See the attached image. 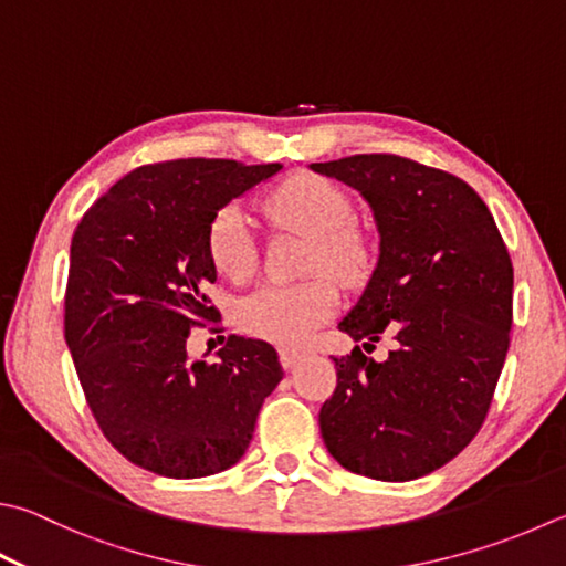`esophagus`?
Listing matches in <instances>:
<instances>
[{
  "instance_id": "34e87169",
  "label": "esophagus",
  "mask_w": 566,
  "mask_h": 566,
  "mask_svg": "<svg viewBox=\"0 0 566 566\" xmlns=\"http://www.w3.org/2000/svg\"><path fill=\"white\" fill-rule=\"evenodd\" d=\"M301 359H303V352H295V349H281V365H283V369H293Z\"/></svg>"
}]
</instances>
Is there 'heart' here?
<instances>
[{
  "label": "heart",
  "instance_id": "1",
  "mask_svg": "<svg viewBox=\"0 0 566 566\" xmlns=\"http://www.w3.org/2000/svg\"><path fill=\"white\" fill-rule=\"evenodd\" d=\"M265 211L313 239L311 271H329L355 283L369 269V249L352 221V199L345 189L317 175H295L265 199ZM207 251L214 269L229 281H247L255 269L251 221L239 205H227L209 223ZM337 287L327 275L295 285H265L239 303V325L273 345L297 347L335 313Z\"/></svg>",
  "mask_w": 566,
  "mask_h": 566
}]
</instances>
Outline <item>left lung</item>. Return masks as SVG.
<instances>
[{"label":"left lung","mask_w":566,"mask_h":566,"mask_svg":"<svg viewBox=\"0 0 566 566\" xmlns=\"http://www.w3.org/2000/svg\"><path fill=\"white\" fill-rule=\"evenodd\" d=\"M355 187L379 231L377 269L337 327L359 345L335 357L319 409L329 455L357 475L403 483L436 471L481 431L513 325V261L471 185L399 155L311 165Z\"/></svg>","instance_id":"obj_1"}]
</instances>
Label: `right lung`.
<instances>
[{
	"mask_svg": "<svg viewBox=\"0 0 566 566\" xmlns=\"http://www.w3.org/2000/svg\"><path fill=\"white\" fill-rule=\"evenodd\" d=\"M281 165L169 159L125 175L85 211L71 241L63 333L85 401L127 461L205 478L247 453L279 352L229 335L217 361L189 359L191 327L219 323L209 223Z\"/></svg>",
	"mask_w": 566,
	"mask_h": 566,
	"instance_id": "1",
	"label": "right lung"
}]
</instances>
